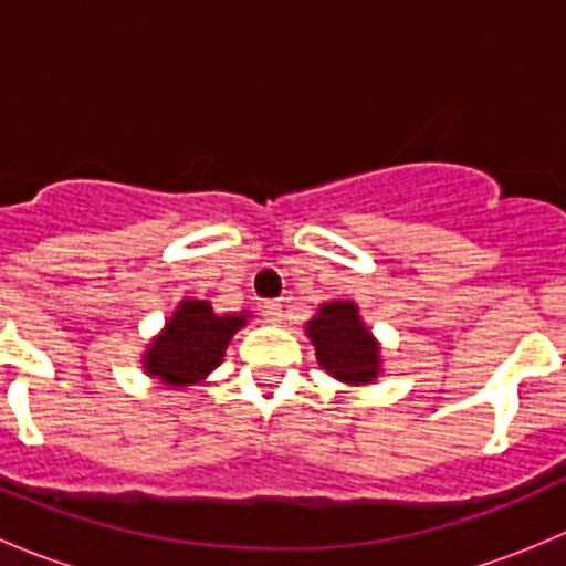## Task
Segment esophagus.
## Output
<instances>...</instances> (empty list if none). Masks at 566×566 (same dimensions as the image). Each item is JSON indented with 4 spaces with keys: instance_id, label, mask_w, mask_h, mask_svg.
<instances>
[{
    "instance_id": "34e87169",
    "label": "esophagus",
    "mask_w": 566,
    "mask_h": 566,
    "mask_svg": "<svg viewBox=\"0 0 566 566\" xmlns=\"http://www.w3.org/2000/svg\"><path fill=\"white\" fill-rule=\"evenodd\" d=\"M262 317L271 319V323H279V319H282V304H279V301H265V304H262Z\"/></svg>"
}]
</instances>
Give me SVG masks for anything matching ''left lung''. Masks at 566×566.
<instances>
[{"label":"left lung","instance_id":"1","mask_svg":"<svg viewBox=\"0 0 566 566\" xmlns=\"http://www.w3.org/2000/svg\"><path fill=\"white\" fill-rule=\"evenodd\" d=\"M310 336L315 342L319 367L334 378L347 384H369L378 375L380 350L350 301L325 304L310 323Z\"/></svg>","mask_w":566,"mask_h":566}]
</instances>
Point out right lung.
I'll list each match as a JSON object with an SVG mask.
<instances>
[{
  "label": "right lung",
  "mask_w": 566,
  "mask_h": 566,
  "mask_svg": "<svg viewBox=\"0 0 566 566\" xmlns=\"http://www.w3.org/2000/svg\"><path fill=\"white\" fill-rule=\"evenodd\" d=\"M247 315H216L208 301H182L164 334L150 345L145 369L167 386L199 384L213 373Z\"/></svg>",
  "instance_id": "right-lung-1"
}]
</instances>
